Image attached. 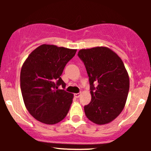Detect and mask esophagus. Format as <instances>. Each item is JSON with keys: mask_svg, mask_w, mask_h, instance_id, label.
<instances>
[{"mask_svg": "<svg viewBox=\"0 0 151 151\" xmlns=\"http://www.w3.org/2000/svg\"><path fill=\"white\" fill-rule=\"evenodd\" d=\"M80 95H81V93H74V96H75V98H79V96H80Z\"/></svg>", "mask_w": 151, "mask_h": 151, "instance_id": "obj_1", "label": "esophagus"}]
</instances>
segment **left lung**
I'll return each mask as SVG.
<instances>
[{"mask_svg": "<svg viewBox=\"0 0 151 151\" xmlns=\"http://www.w3.org/2000/svg\"><path fill=\"white\" fill-rule=\"evenodd\" d=\"M78 56L85 65L91 90L86 116L98 125L109 124L121 113L128 97L130 81L124 62L106 47L81 49Z\"/></svg>", "mask_w": 151, "mask_h": 151, "instance_id": "1", "label": "left lung"}]
</instances>
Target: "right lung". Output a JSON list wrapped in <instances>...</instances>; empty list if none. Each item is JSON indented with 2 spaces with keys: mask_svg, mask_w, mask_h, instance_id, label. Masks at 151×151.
<instances>
[{
  "mask_svg": "<svg viewBox=\"0 0 151 151\" xmlns=\"http://www.w3.org/2000/svg\"><path fill=\"white\" fill-rule=\"evenodd\" d=\"M77 50L43 44L28 55L20 71V89L24 104L32 116L45 124L63 120L74 95L58 89L66 84L61 75Z\"/></svg>",
  "mask_w": 151,
  "mask_h": 151,
  "instance_id": "1",
  "label": "right lung"
}]
</instances>
